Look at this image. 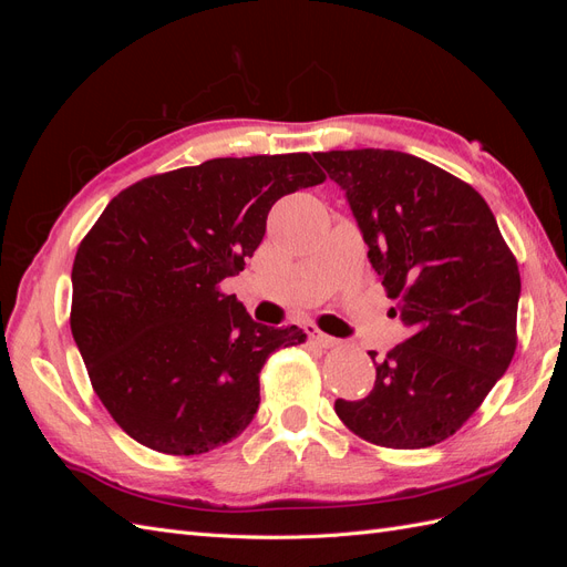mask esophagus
<instances>
[{"label": "esophagus", "instance_id": "1", "mask_svg": "<svg viewBox=\"0 0 567 567\" xmlns=\"http://www.w3.org/2000/svg\"><path fill=\"white\" fill-rule=\"evenodd\" d=\"M310 338L317 342L319 348H336L338 346V338H333V336H326L323 331H319V329H310Z\"/></svg>", "mask_w": 567, "mask_h": 567}]
</instances>
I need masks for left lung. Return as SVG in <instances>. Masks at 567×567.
<instances>
[{"mask_svg": "<svg viewBox=\"0 0 567 567\" xmlns=\"http://www.w3.org/2000/svg\"><path fill=\"white\" fill-rule=\"evenodd\" d=\"M315 158L346 192L409 331L375 364L367 398L336 400V414L381 447H433L475 414L516 352V257L485 198L433 163L385 148Z\"/></svg>", "mask_w": 567, "mask_h": 567, "instance_id": "1", "label": "left lung"}]
</instances>
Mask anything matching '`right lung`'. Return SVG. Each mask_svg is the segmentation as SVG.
<instances>
[{
	"label": "right lung",
	"instance_id": "right-lung-1",
	"mask_svg": "<svg viewBox=\"0 0 567 567\" xmlns=\"http://www.w3.org/2000/svg\"><path fill=\"white\" fill-rule=\"evenodd\" d=\"M326 179L310 153L213 158L120 192L73 262L71 331L99 400L148 450L205 454L241 435L271 352L305 342L219 290L281 196Z\"/></svg>",
	"mask_w": 567,
	"mask_h": 567
}]
</instances>
